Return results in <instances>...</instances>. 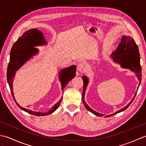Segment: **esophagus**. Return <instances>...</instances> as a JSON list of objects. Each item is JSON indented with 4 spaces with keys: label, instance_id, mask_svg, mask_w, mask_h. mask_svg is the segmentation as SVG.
Masks as SVG:
<instances>
[{
    "label": "esophagus",
    "instance_id": "1",
    "mask_svg": "<svg viewBox=\"0 0 146 146\" xmlns=\"http://www.w3.org/2000/svg\"><path fill=\"white\" fill-rule=\"evenodd\" d=\"M86 64L84 63H80L78 64V70L80 73H83L86 70Z\"/></svg>",
    "mask_w": 146,
    "mask_h": 146
}]
</instances>
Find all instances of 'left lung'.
I'll return each mask as SVG.
<instances>
[{
  "label": "left lung",
  "instance_id": "8db88e82",
  "mask_svg": "<svg viewBox=\"0 0 146 146\" xmlns=\"http://www.w3.org/2000/svg\"><path fill=\"white\" fill-rule=\"evenodd\" d=\"M111 60L115 63H118L120 65L121 68H125V69H129L132 71H134L136 76L139 80V86L137 90L141 84V78H142V73H141V66L140 64V54H139V48L137 44L135 42L134 39L131 36H123L120 44L118 46L116 50L113 51L110 56ZM82 78L83 80V90L82 94V101L84 104L85 108L90 112L95 114V115L98 117L105 116L104 114L97 112L90 107L87 104L85 101V94L86 92V87L89 83V79L86 76H83ZM137 92L135 94V95L133 97L132 100L126 105L125 107L121 108L120 110H118L115 113H113L111 115L105 116V117H108L114 115L115 114L120 113L121 111H124L127 108L129 105L131 104L133 100H134Z\"/></svg>",
  "mask_w": 146,
  "mask_h": 146
}]
</instances>
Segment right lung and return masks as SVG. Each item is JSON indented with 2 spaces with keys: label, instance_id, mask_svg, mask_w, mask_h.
<instances>
[{
  "label": "right lung",
  "instance_id": "right-lung-1",
  "mask_svg": "<svg viewBox=\"0 0 146 146\" xmlns=\"http://www.w3.org/2000/svg\"><path fill=\"white\" fill-rule=\"evenodd\" d=\"M47 44V41L44 38L42 33L37 29H31L24 33L23 35L18 38L12 47L10 52V61L8 64L7 71V78L11 92L13 97L14 100L17 106L21 110L26 111L30 114L36 116H44L53 113L60 106L62 101V97L56 104L51 107L48 112H39L27 109L21 107L16 102L13 92V81L14 77L15 75L16 71L20 69L27 61L32 58L34 56L39 52V49L36 48V46H41ZM76 66L72 65L69 67L62 69L59 72V78H60L61 89L63 90L66 85H68L71 80L75 77Z\"/></svg>",
  "mask_w": 146,
  "mask_h": 146
}]
</instances>
